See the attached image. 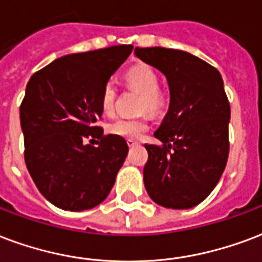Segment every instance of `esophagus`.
<instances>
[{"label": "esophagus", "mask_w": 262, "mask_h": 262, "mask_svg": "<svg viewBox=\"0 0 262 262\" xmlns=\"http://www.w3.org/2000/svg\"><path fill=\"white\" fill-rule=\"evenodd\" d=\"M126 143H127V146L129 147H135L139 144V143H137L136 140H133V139H127V140H126Z\"/></svg>", "instance_id": "obj_1"}]
</instances>
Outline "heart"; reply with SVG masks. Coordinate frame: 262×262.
Masks as SVG:
<instances>
[{"label": "heart", "instance_id": "1", "mask_svg": "<svg viewBox=\"0 0 262 262\" xmlns=\"http://www.w3.org/2000/svg\"><path fill=\"white\" fill-rule=\"evenodd\" d=\"M126 84L143 96L140 102V114L148 112L150 115L158 116L164 114L168 106V97L160 90V79L156 71L147 65L133 67L126 73ZM118 92L112 82H108L101 94V108L105 114H111L115 108ZM148 129V121L146 116L140 119H126L119 118L110 125L108 130L111 135L129 139H137Z\"/></svg>", "mask_w": 262, "mask_h": 262}]
</instances>
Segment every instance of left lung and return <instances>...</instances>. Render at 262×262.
<instances>
[{
	"label": "left lung",
	"instance_id": "obj_1",
	"mask_svg": "<svg viewBox=\"0 0 262 262\" xmlns=\"http://www.w3.org/2000/svg\"><path fill=\"white\" fill-rule=\"evenodd\" d=\"M135 55L165 75L169 110L154 133L162 146L146 144L144 186L165 208L187 210L214 190L229 156L230 105L221 73L189 52L135 48Z\"/></svg>",
	"mask_w": 262,
	"mask_h": 262
}]
</instances>
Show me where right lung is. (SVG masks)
Listing matches in <instances>:
<instances>
[{
	"label": "right lung",
	"instance_id": "1",
	"mask_svg": "<svg viewBox=\"0 0 262 262\" xmlns=\"http://www.w3.org/2000/svg\"><path fill=\"white\" fill-rule=\"evenodd\" d=\"M133 46H114L58 58L36 72L20 104L25 162L46 199L65 211L105 200L127 156L123 137L96 126L101 94ZM98 138L97 147L85 139ZM92 141V140H90Z\"/></svg>",
	"mask_w": 262,
	"mask_h": 262
}]
</instances>
